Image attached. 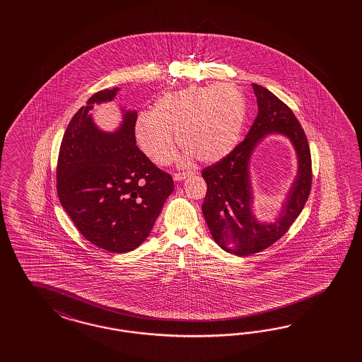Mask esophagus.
I'll list each match as a JSON object with an SVG mask.
<instances>
[{
	"label": "esophagus",
	"mask_w": 362,
	"mask_h": 362,
	"mask_svg": "<svg viewBox=\"0 0 362 362\" xmlns=\"http://www.w3.org/2000/svg\"><path fill=\"white\" fill-rule=\"evenodd\" d=\"M191 174H192V173H177V174H174V180H175V182L185 180L187 176H189Z\"/></svg>",
	"instance_id": "1"
}]
</instances>
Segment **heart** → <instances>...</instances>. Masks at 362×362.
Here are the masks:
<instances>
[{"mask_svg": "<svg viewBox=\"0 0 362 362\" xmlns=\"http://www.w3.org/2000/svg\"><path fill=\"white\" fill-rule=\"evenodd\" d=\"M245 100L230 85L188 88L167 93L141 114L134 126L135 139L156 165L173 162L176 136L188 156L214 163L226 158L239 142L245 121Z\"/></svg>", "mask_w": 362, "mask_h": 362, "instance_id": "obj_1", "label": "heart"}]
</instances>
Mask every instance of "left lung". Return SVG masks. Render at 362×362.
<instances>
[{"mask_svg": "<svg viewBox=\"0 0 362 362\" xmlns=\"http://www.w3.org/2000/svg\"><path fill=\"white\" fill-rule=\"evenodd\" d=\"M257 117L244 138L226 158L203 170L207 194L202 211L211 236L221 250L238 256L260 252L284 236L307 203L312 183V160L305 132L292 110L274 93L252 83ZM281 134L293 144L298 173L279 215L269 222L252 211L250 160L267 136Z\"/></svg>", "mask_w": 362, "mask_h": 362, "instance_id": "8db88e82", "label": "left lung"}]
</instances>
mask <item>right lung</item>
<instances>
[{"label":"right lung","instance_id":"1","mask_svg":"<svg viewBox=\"0 0 362 362\" xmlns=\"http://www.w3.org/2000/svg\"><path fill=\"white\" fill-rule=\"evenodd\" d=\"M118 91L95 93L71 118L58 155L57 192L86 240L124 253L148 238L174 180L138 148L135 110L119 107L122 122L114 132L94 122V105L111 102Z\"/></svg>","mask_w":362,"mask_h":362}]
</instances>
